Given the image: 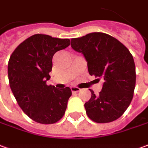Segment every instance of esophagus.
Wrapping results in <instances>:
<instances>
[{"label": "esophagus", "instance_id": "1", "mask_svg": "<svg viewBox=\"0 0 148 148\" xmlns=\"http://www.w3.org/2000/svg\"><path fill=\"white\" fill-rule=\"evenodd\" d=\"M71 90L72 92H78L80 90V89L78 88V87H76V86H71Z\"/></svg>", "mask_w": 148, "mask_h": 148}]
</instances>
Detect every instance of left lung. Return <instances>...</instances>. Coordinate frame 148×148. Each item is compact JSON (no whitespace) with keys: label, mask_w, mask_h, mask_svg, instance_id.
<instances>
[{"label":"left lung","mask_w":148,"mask_h":148,"mask_svg":"<svg viewBox=\"0 0 148 148\" xmlns=\"http://www.w3.org/2000/svg\"><path fill=\"white\" fill-rule=\"evenodd\" d=\"M71 45L84 56L89 74L103 81L99 95L90 89L91 98L84 105L88 117L99 123L116 120L133 98L136 75L132 53L116 38L103 33L72 38Z\"/></svg>","instance_id":"left-lung-1"}]
</instances>
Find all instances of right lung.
<instances>
[{"mask_svg":"<svg viewBox=\"0 0 148 148\" xmlns=\"http://www.w3.org/2000/svg\"><path fill=\"white\" fill-rule=\"evenodd\" d=\"M69 39L45 34L31 36L18 45L8 64L9 86L21 110L39 123L60 120L72 95L71 88L48 86L54 53L66 48Z\"/></svg>","mask_w":148,"mask_h":148,"instance_id":"1","label":"right lung"}]
</instances>
